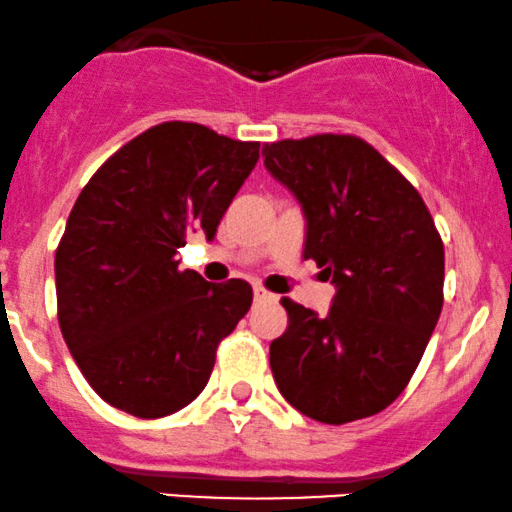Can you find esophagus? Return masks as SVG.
Segmentation results:
<instances>
[{"mask_svg":"<svg viewBox=\"0 0 512 512\" xmlns=\"http://www.w3.org/2000/svg\"><path fill=\"white\" fill-rule=\"evenodd\" d=\"M254 299L256 304H263V301H275V294H270L268 289L263 287H254Z\"/></svg>","mask_w":512,"mask_h":512,"instance_id":"obj_1","label":"esophagus"}]
</instances>
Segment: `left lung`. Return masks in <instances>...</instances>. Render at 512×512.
<instances>
[{"label": "left lung", "mask_w": 512, "mask_h": 512, "mask_svg": "<svg viewBox=\"0 0 512 512\" xmlns=\"http://www.w3.org/2000/svg\"><path fill=\"white\" fill-rule=\"evenodd\" d=\"M263 156L304 206V258L337 285L325 318L282 299L289 327L270 344L277 389L325 425L370 418L399 399L430 342L444 242L418 189L361 137L280 140Z\"/></svg>", "instance_id": "8db88e82"}]
</instances>
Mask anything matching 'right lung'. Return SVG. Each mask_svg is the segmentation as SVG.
Wrapping results in <instances>:
<instances>
[{
    "instance_id": "right-lung-1",
    "label": "right lung",
    "mask_w": 512,
    "mask_h": 512,
    "mask_svg": "<svg viewBox=\"0 0 512 512\" xmlns=\"http://www.w3.org/2000/svg\"><path fill=\"white\" fill-rule=\"evenodd\" d=\"M258 147L199 123H159L82 187L56 246V315L80 372L113 408L144 420L178 413L249 311V282L211 285L175 254L192 232L216 235Z\"/></svg>"
}]
</instances>
